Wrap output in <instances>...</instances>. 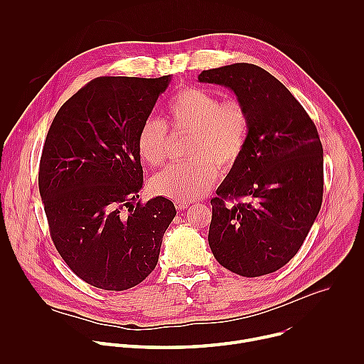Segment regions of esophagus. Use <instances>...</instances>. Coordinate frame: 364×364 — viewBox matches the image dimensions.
<instances>
[{"instance_id": "esophagus-1", "label": "esophagus", "mask_w": 364, "mask_h": 364, "mask_svg": "<svg viewBox=\"0 0 364 364\" xmlns=\"http://www.w3.org/2000/svg\"><path fill=\"white\" fill-rule=\"evenodd\" d=\"M190 205V201H176V207L178 210H186Z\"/></svg>"}]
</instances>
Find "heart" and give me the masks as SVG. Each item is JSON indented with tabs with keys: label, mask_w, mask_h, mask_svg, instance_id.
I'll return each instance as SVG.
<instances>
[{
	"label": "heart",
	"mask_w": 364,
	"mask_h": 364,
	"mask_svg": "<svg viewBox=\"0 0 364 364\" xmlns=\"http://www.w3.org/2000/svg\"><path fill=\"white\" fill-rule=\"evenodd\" d=\"M167 115L173 132L190 134L186 146L190 159L154 176L151 187L159 196L190 201L210 187L216 167L229 171L240 160L249 138V112L236 97L222 100L215 92L188 86L173 96ZM136 145L144 161L163 164L170 155L168 128L160 119H145Z\"/></svg>",
	"instance_id": "1"
}]
</instances>
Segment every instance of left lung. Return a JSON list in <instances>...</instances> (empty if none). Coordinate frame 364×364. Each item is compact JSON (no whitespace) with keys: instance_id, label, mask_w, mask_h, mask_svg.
Instances as JSON below:
<instances>
[{"instance_id":"obj_1","label":"left lung","mask_w":364,"mask_h":364,"mask_svg":"<svg viewBox=\"0 0 364 364\" xmlns=\"http://www.w3.org/2000/svg\"><path fill=\"white\" fill-rule=\"evenodd\" d=\"M198 82L233 90L250 118L245 152L210 201V249L240 277L272 274L296 255L321 209L318 131L292 93L256 65L203 70ZM242 196L248 201L225 205Z\"/></svg>"}]
</instances>
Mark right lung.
Instances as JSON below:
<instances>
[{
	"mask_svg": "<svg viewBox=\"0 0 364 364\" xmlns=\"http://www.w3.org/2000/svg\"><path fill=\"white\" fill-rule=\"evenodd\" d=\"M171 76H102L75 93L47 132L38 190L50 236L85 282L125 291L159 262L176 216L171 200H135L142 188L138 131Z\"/></svg>",
	"mask_w": 364,
	"mask_h": 364,
	"instance_id": "1",
	"label": "right lung"
}]
</instances>
